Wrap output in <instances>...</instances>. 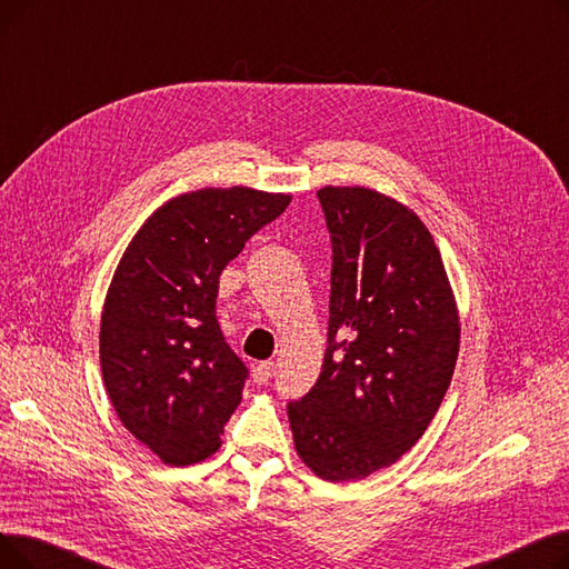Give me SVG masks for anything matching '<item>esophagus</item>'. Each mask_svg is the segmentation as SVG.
Here are the masks:
<instances>
[{
    "instance_id": "esophagus-1",
    "label": "esophagus",
    "mask_w": 569,
    "mask_h": 569,
    "mask_svg": "<svg viewBox=\"0 0 569 569\" xmlns=\"http://www.w3.org/2000/svg\"><path fill=\"white\" fill-rule=\"evenodd\" d=\"M272 376H274V362H260V365L253 367V380L258 385L269 382V380H272Z\"/></svg>"
}]
</instances>
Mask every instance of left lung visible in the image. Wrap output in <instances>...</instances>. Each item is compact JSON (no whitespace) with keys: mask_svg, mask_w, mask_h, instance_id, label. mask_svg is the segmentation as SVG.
Returning <instances> with one entry per match:
<instances>
[{"mask_svg":"<svg viewBox=\"0 0 569 569\" xmlns=\"http://www.w3.org/2000/svg\"><path fill=\"white\" fill-rule=\"evenodd\" d=\"M318 200L332 239L327 350L288 420L300 459L327 482H350L422 438L452 382L461 327L412 209L365 187H325Z\"/></svg>","mask_w":569,"mask_h":569,"instance_id":"1","label":"left lung"}]
</instances>
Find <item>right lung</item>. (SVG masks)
I'll use <instances>...</instances> for the list:
<instances>
[{
	"label": "right lung",
	"instance_id": "add662e5",
	"mask_svg": "<svg viewBox=\"0 0 569 569\" xmlns=\"http://www.w3.org/2000/svg\"><path fill=\"white\" fill-rule=\"evenodd\" d=\"M290 196L200 189L161 204L119 260L101 313V371L122 425L168 466L212 457L249 369L217 320L219 277Z\"/></svg>",
	"mask_w": 569,
	"mask_h": 569
}]
</instances>
